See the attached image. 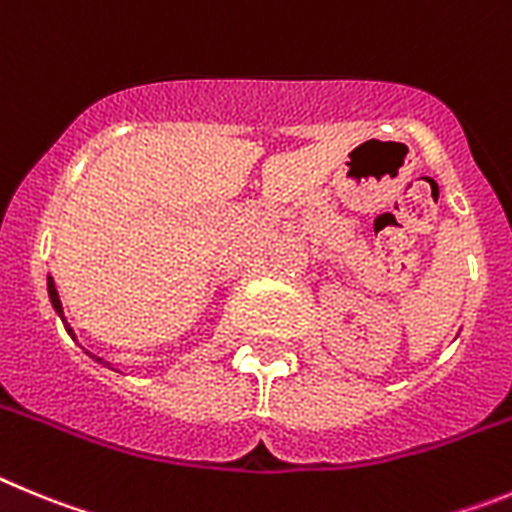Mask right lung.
<instances>
[{"mask_svg": "<svg viewBox=\"0 0 512 512\" xmlns=\"http://www.w3.org/2000/svg\"><path fill=\"white\" fill-rule=\"evenodd\" d=\"M48 293H50V301H53V308L58 313H61V319H63V308H61V298H58V290H55V285H53V280L48 278ZM68 334H71V329H68ZM99 359V357H96ZM101 362V359H99Z\"/></svg>", "mask_w": 512, "mask_h": 512, "instance_id": "1", "label": "right lung"}]
</instances>
